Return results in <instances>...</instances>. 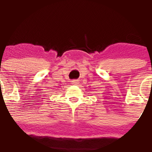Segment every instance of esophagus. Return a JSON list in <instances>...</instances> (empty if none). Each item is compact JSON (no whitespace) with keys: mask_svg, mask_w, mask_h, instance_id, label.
<instances>
[{"mask_svg":"<svg viewBox=\"0 0 152 152\" xmlns=\"http://www.w3.org/2000/svg\"><path fill=\"white\" fill-rule=\"evenodd\" d=\"M71 82L73 85H77V83H79V80L78 79H73L71 81Z\"/></svg>","mask_w":152,"mask_h":152,"instance_id":"esophagus-1","label":"esophagus"}]
</instances>
